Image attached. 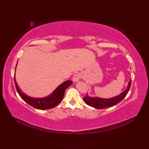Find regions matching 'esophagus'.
I'll list each match as a JSON object with an SVG mask.
<instances>
[{
  "label": "esophagus",
  "instance_id": "esophagus-1",
  "mask_svg": "<svg viewBox=\"0 0 149 149\" xmlns=\"http://www.w3.org/2000/svg\"><path fill=\"white\" fill-rule=\"evenodd\" d=\"M81 78V74H80L79 73H77V74H75L73 76V81L74 83H76L78 82V81L79 80V79Z\"/></svg>",
  "mask_w": 149,
  "mask_h": 149
}]
</instances>
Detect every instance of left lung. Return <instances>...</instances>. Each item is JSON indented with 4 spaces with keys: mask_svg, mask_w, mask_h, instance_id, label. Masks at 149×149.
<instances>
[{
    "mask_svg": "<svg viewBox=\"0 0 149 149\" xmlns=\"http://www.w3.org/2000/svg\"><path fill=\"white\" fill-rule=\"evenodd\" d=\"M130 84H131V79H130L129 81L127 88L125 89V91L116 96L110 98H102L100 97H91L87 94L83 98V101L88 106L97 109L112 107L120 102L126 96L129 91Z\"/></svg>",
    "mask_w": 149,
    "mask_h": 149,
    "instance_id": "left-lung-1",
    "label": "left lung"
}]
</instances>
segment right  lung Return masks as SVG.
Segmentation results:
<instances>
[{
	"label": "right lung",
	"mask_w": 149,
	"mask_h": 149,
	"mask_svg": "<svg viewBox=\"0 0 149 149\" xmlns=\"http://www.w3.org/2000/svg\"><path fill=\"white\" fill-rule=\"evenodd\" d=\"M17 63L15 67V70ZM14 81L17 93H19V96L22 100L27 104H29L31 106L35 108V109L40 110L52 109V108H53L54 107L57 106L63 100L65 90L73 83V82L70 80L66 81L64 83H63L62 84L58 86L49 95L43 97H33L26 95V94H25L22 91L16 81L15 72L14 74Z\"/></svg>",
	"instance_id": "right-lung-1"
}]
</instances>
